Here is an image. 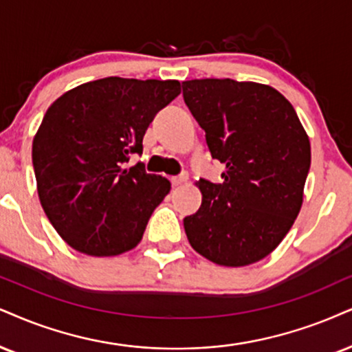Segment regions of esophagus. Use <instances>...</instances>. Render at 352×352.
<instances>
[{
  "label": "esophagus",
  "mask_w": 352,
  "mask_h": 352,
  "mask_svg": "<svg viewBox=\"0 0 352 352\" xmlns=\"http://www.w3.org/2000/svg\"><path fill=\"white\" fill-rule=\"evenodd\" d=\"M188 173H181L179 176H175V177H171V184L175 186V188H177V186H181V184H184L186 181H188Z\"/></svg>",
  "instance_id": "34e87169"
}]
</instances>
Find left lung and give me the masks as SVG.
Segmentation results:
<instances>
[{
  "instance_id": "left-lung-1",
  "label": "left lung",
  "mask_w": 352,
  "mask_h": 352,
  "mask_svg": "<svg viewBox=\"0 0 352 352\" xmlns=\"http://www.w3.org/2000/svg\"><path fill=\"white\" fill-rule=\"evenodd\" d=\"M190 114L206 132L220 183L199 179L202 204L186 217L194 250L220 266H248L284 240L303 202L310 140L279 91L230 78L183 83Z\"/></svg>"
}]
</instances>
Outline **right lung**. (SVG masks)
I'll return each mask as SVG.
<instances>
[{"label": "right lung", "instance_id": "right-lung-1", "mask_svg": "<svg viewBox=\"0 0 352 352\" xmlns=\"http://www.w3.org/2000/svg\"><path fill=\"white\" fill-rule=\"evenodd\" d=\"M181 93L176 80L109 76L60 96L32 142V164L43 212L73 250L117 256L135 248L156 207L171 189L142 163L143 135Z\"/></svg>", "mask_w": 352, "mask_h": 352}]
</instances>
